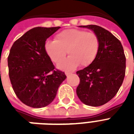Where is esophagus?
I'll use <instances>...</instances> for the list:
<instances>
[{
    "mask_svg": "<svg viewBox=\"0 0 134 134\" xmlns=\"http://www.w3.org/2000/svg\"><path fill=\"white\" fill-rule=\"evenodd\" d=\"M71 72H69V71H66V72H65V75L67 76H69V75H70V74H71Z\"/></svg>",
    "mask_w": 134,
    "mask_h": 134,
    "instance_id": "obj_1",
    "label": "esophagus"
}]
</instances>
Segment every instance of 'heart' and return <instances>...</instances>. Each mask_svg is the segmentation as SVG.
I'll return each instance as SVG.
<instances>
[{
  "label": "heart",
  "mask_w": 134,
  "mask_h": 134,
  "mask_svg": "<svg viewBox=\"0 0 134 134\" xmlns=\"http://www.w3.org/2000/svg\"><path fill=\"white\" fill-rule=\"evenodd\" d=\"M99 39L93 32L80 29H67L58 32L55 41H47L44 49L53 63H60L67 54L68 58L60 63V69L70 71L79 65L87 67L95 60L99 49Z\"/></svg>",
  "instance_id": "b5f03b06"
}]
</instances>
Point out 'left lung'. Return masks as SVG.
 I'll use <instances>...</instances> for the list:
<instances>
[{
	"instance_id": "8db88e82",
	"label": "left lung",
	"mask_w": 134,
	"mask_h": 134,
	"mask_svg": "<svg viewBox=\"0 0 134 134\" xmlns=\"http://www.w3.org/2000/svg\"><path fill=\"white\" fill-rule=\"evenodd\" d=\"M79 27L92 30L99 39L100 45L93 63L76 71L80 78L76 94L86 105L102 106L114 97L122 84L126 69L124 49L112 33L100 26Z\"/></svg>"
}]
</instances>
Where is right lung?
<instances>
[{
  "label": "right lung",
  "mask_w": 134,
  "mask_h": 134,
  "mask_svg": "<svg viewBox=\"0 0 134 134\" xmlns=\"http://www.w3.org/2000/svg\"><path fill=\"white\" fill-rule=\"evenodd\" d=\"M60 27H36L14 43L7 58L14 91L24 104L32 108L48 106L67 78L55 67L44 49L46 40Z\"/></svg>",
  "instance_id": "obj_1"
}]
</instances>
